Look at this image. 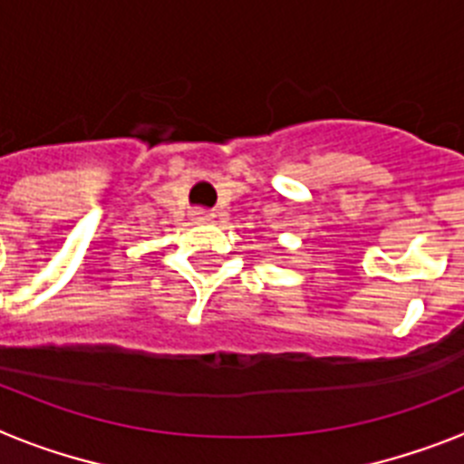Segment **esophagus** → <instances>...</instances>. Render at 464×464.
<instances>
[{"label":"esophagus","instance_id":"1","mask_svg":"<svg viewBox=\"0 0 464 464\" xmlns=\"http://www.w3.org/2000/svg\"><path fill=\"white\" fill-rule=\"evenodd\" d=\"M192 218H195L197 223H211L213 213L211 211H204V208H197V211H192Z\"/></svg>","mask_w":464,"mask_h":464}]
</instances>
